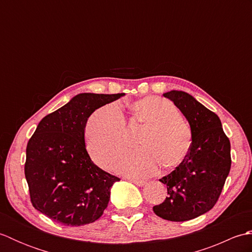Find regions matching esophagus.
I'll use <instances>...</instances> for the list:
<instances>
[{"label": "esophagus", "instance_id": "obj_1", "mask_svg": "<svg viewBox=\"0 0 252 252\" xmlns=\"http://www.w3.org/2000/svg\"><path fill=\"white\" fill-rule=\"evenodd\" d=\"M127 180L131 181L132 183H134L137 186H144L146 184L145 181H142V180H136V179H133V178H127Z\"/></svg>", "mask_w": 252, "mask_h": 252}]
</instances>
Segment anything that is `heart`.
Wrapping results in <instances>:
<instances>
[{
	"mask_svg": "<svg viewBox=\"0 0 252 252\" xmlns=\"http://www.w3.org/2000/svg\"><path fill=\"white\" fill-rule=\"evenodd\" d=\"M131 122L143 126L138 149L123 158L116 171L131 176H148L157 172L159 164L174 168L186 158L191 146L189 126L170 100L148 96L130 105ZM85 143L94 161L112 168L129 146L126 119L117 104L95 110L85 126Z\"/></svg>",
	"mask_w": 252,
	"mask_h": 252,
	"instance_id": "obj_1",
	"label": "heart"
}]
</instances>
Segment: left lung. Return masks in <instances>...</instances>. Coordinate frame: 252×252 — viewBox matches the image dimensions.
<instances>
[{"label":"left lung","instance_id":"8db88e82","mask_svg":"<svg viewBox=\"0 0 252 252\" xmlns=\"http://www.w3.org/2000/svg\"><path fill=\"white\" fill-rule=\"evenodd\" d=\"M189 121L191 146L183 162L159 181L168 197L153 210L168 221L183 222L208 212L220 197L231 170V143L221 120L191 95L182 91L163 94Z\"/></svg>","mask_w":252,"mask_h":252}]
</instances>
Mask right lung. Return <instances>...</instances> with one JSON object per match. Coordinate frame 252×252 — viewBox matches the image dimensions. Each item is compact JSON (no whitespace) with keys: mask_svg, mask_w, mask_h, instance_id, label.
I'll return each mask as SVG.
<instances>
[{"mask_svg":"<svg viewBox=\"0 0 252 252\" xmlns=\"http://www.w3.org/2000/svg\"><path fill=\"white\" fill-rule=\"evenodd\" d=\"M125 93H82L45 116L27 144L25 175L37 211L67 226L93 223L103 215L119 178L98 168L85 148L88 118Z\"/></svg>","mask_w":252,"mask_h":252,"instance_id":"1","label":"right lung"}]
</instances>
